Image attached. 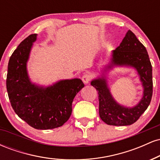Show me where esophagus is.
Masks as SVG:
<instances>
[{
    "instance_id": "34e87169",
    "label": "esophagus",
    "mask_w": 160,
    "mask_h": 160,
    "mask_svg": "<svg viewBox=\"0 0 160 160\" xmlns=\"http://www.w3.org/2000/svg\"><path fill=\"white\" fill-rule=\"evenodd\" d=\"M91 79H92L91 75L89 74H86H86H84L83 75H82V82H83L85 84L89 83V82H90Z\"/></svg>"
}]
</instances>
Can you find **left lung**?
I'll return each mask as SVG.
<instances>
[{
  "label": "left lung",
  "mask_w": 160,
  "mask_h": 160,
  "mask_svg": "<svg viewBox=\"0 0 160 160\" xmlns=\"http://www.w3.org/2000/svg\"><path fill=\"white\" fill-rule=\"evenodd\" d=\"M124 65L136 69L144 87L142 98L135 107H124L117 103L111 94L104 76L91 82L98 94L99 116L105 123L111 126H128L136 122L148 108L153 95L152 65L148 51L130 30L120 46L113 50L111 62L106 69Z\"/></svg>",
  "instance_id": "1"
}]
</instances>
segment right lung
Wrapping results in <instances>:
<instances>
[{
  "instance_id": "obj_1",
  "label": "right lung",
  "mask_w": 160,
  "mask_h": 160,
  "mask_svg": "<svg viewBox=\"0 0 160 160\" xmlns=\"http://www.w3.org/2000/svg\"><path fill=\"white\" fill-rule=\"evenodd\" d=\"M36 40V34L29 35L10 56L7 90L12 109L22 120L36 129H52L68 120L73 100L84 84L78 78L60 80L46 88L32 83L26 66Z\"/></svg>"
}]
</instances>
